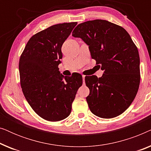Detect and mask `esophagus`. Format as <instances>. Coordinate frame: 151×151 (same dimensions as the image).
Masks as SVG:
<instances>
[{"mask_svg": "<svg viewBox=\"0 0 151 151\" xmlns=\"http://www.w3.org/2000/svg\"><path fill=\"white\" fill-rule=\"evenodd\" d=\"M84 78H85V76L82 75V79H83V84H84V82H85V80H84Z\"/></svg>", "mask_w": 151, "mask_h": 151, "instance_id": "34e87169", "label": "esophagus"}]
</instances>
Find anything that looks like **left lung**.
<instances>
[{
    "label": "left lung",
    "instance_id": "8db88e82",
    "mask_svg": "<svg viewBox=\"0 0 151 151\" xmlns=\"http://www.w3.org/2000/svg\"><path fill=\"white\" fill-rule=\"evenodd\" d=\"M72 36L88 45L91 55L104 71L102 76H86L90 111L102 118L124 112L135 99L140 82L138 49L127 31L104 20L78 24Z\"/></svg>",
    "mask_w": 151,
    "mask_h": 151
}]
</instances>
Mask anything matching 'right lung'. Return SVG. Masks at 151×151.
Returning a JSON list of instances; mask_svg holds the SVG:
<instances>
[{
    "mask_svg": "<svg viewBox=\"0 0 151 151\" xmlns=\"http://www.w3.org/2000/svg\"><path fill=\"white\" fill-rule=\"evenodd\" d=\"M77 22L57 24L34 34L19 60L20 82L27 101L37 115L47 121L63 120L70 115L82 76L59 71L62 45Z\"/></svg>",
    "mask_w": 151,
    "mask_h": 151,
    "instance_id": "1",
    "label": "right lung"
}]
</instances>
